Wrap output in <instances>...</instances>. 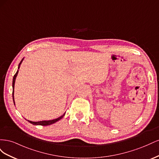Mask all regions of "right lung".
Instances as JSON below:
<instances>
[{
    "instance_id": "add662e5",
    "label": "right lung",
    "mask_w": 159,
    "mask_h": 159,
    "mask_svg": "<svg viewBox=\"0 0 159 159\" xmlns=\"http://www.w3.org/2000/svg\"><path fill=\"white\" fill-rule=\"evenodd\" d=\"M22 60H23V59H22ZM22 60L20 61V63L19 64L18 69L20 68V64H21V62H22ZM18 73V70L16 71V73L15 74V75H14V77H13V81H12V89H13V91H12V98H13L14 103V83H15V80H16V75H17ZM64 115H65V113H64L63 115H61V117H58V118H57V119H54V120H50V121H38V122H33V121H29V120H27V121H28V122H30V123L33 124V125H36L47 126V125H52V124H53V123H56V122L57 121H59V120H60L62 117H63L64 116Z\"/></svg>"
}]
</instances>
